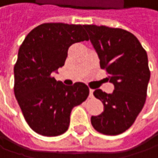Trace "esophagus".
<instances>
[{"instance_id":"esophagus-1","label":"esophagus","mask_w":158,"mask_h":158,"mask_svg":"<svg viewBox=\"0 0 158 158\" xmlns=\"http://www.w3.org/2000/svg\"><path fill=\"white\" fill-rule=\"evenodd\" d=\"M89 98H93V89H89Z\"/></svg>"}]
</instances>
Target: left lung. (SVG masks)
Returning a JSON list of instances; mask_svg holds the SVG:
<instances>
[{"instance_id":"left-lung-1","label":"left lung","mask_w":158,"mask_h":158,"mask_svg":"<svg viewBox=\"0 0 158 158\" xmlns=\"http://www.w3.org/2000/svg\"><path fill=\"white\" fill-rule=\"evenodd\" d=\"M90 42L114 85L110 94L96 89L94 96L104 105V111L91 117V124L99 133L116 136L135 122L145 105L150 79L148 60L135 35L122 29L84 25Z\"/></svg>"}]
</instances>
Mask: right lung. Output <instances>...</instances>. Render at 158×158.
Masks as SVG:
<instances>
[{"mask_svg": "<svg viewBox=\"0 0 158 158\" xmlns=\"http://www.w3.org/2000/svg\"><path fill=\"white\" fill-rule=\"evenodd\" d=\"M84 25L43 23L21 45L14 66V94L24 118L36 133L60 136L69 126L72 108L85 101L88 86H66L53 77L65 63L69 48L89 40Z\"/></svg>", "mask_w": 158, "mask_h": 158, "instance_id": "add662e5", "label": "right lung"}]
</instances>
